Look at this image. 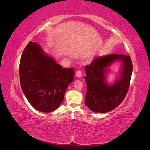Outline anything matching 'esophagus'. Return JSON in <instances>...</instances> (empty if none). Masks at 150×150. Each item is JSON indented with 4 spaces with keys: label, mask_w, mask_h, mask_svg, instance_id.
<instances>
[{
    "label": "esophagus",
    "mask_w": 150,
    "mask_h": 150,
    "mask_svg": "<svg viewBox=\"0 0 150 150\" xmlns=\"http://www.w3.org/2000/svg\"><path fill=\"white\" fill-rule=\"evenodd\" d=\"M76 76L77 78H81V76H82V72H81V71H78L76 72Z\"/></svg>",
    "instance_id": "obj_1"
}]
</instances>
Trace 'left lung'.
<instances>
[{
  "label": "left lung",
  "instance_id": "obj_1",
  "mask_svg": "<svg viewBox=\"0 0 150 150\" xmlns=\"http://www.w3.org/2000/svg\"><path fill=\"white\" fill-rule=\"evenodd\" d=\"M123 62L120 78L112 85L105 82L107 67L114 62ZM84 77L87 91L85 104L94 112L113 110L124 100L130 84L133 64L129 56L111 54L98 57L86 66Z\"/></svg>",
  "mask_w": 150,
  "mask_h": 150
}]
</instances>
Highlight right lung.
Instances as JSON below:
<instances>
[{"label": "right lung", "mask_w": 150, "mask_h": 150, "mask_svg": "<svg viewBox=\"0 0 150 150\" xmlns=\"http://www.w3.org/2000/svg\"><path fill=\"white\" fill-rule=\"evenodd\" d=\"M74 73L72 68L64 69L57 64L35 42H29L22 54L21 88L29 103L39 111L50 112L60 106Z\"/></svg>", "instance_id": "1"}]
</instances>
